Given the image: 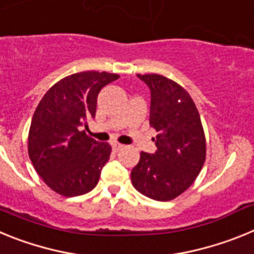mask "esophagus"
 Returning <instances> with one entry per match:
<instances>
[{
  "mask_svg": "<svg viewBox=\"0 0 254 254\" xmlns=\"http://www.w3.org/2000/svg\"><path fill=\"white\" fill-rule=\"evenodd\" d=\"M112 147H113L114 151H120V150H122L125 146H123V145H121V143H118V142H113V143H112Z\"/></svg>",
  "mask_w": 254,
  "mask_h": 254,
  "instance_id": "obj_1",
  "label": "esophagus"
}]
</instances>
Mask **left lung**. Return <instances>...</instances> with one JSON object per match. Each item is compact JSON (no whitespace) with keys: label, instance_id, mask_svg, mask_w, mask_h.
I'll return each instance as SVG.
<instances>
[{"label":"left lung","instance_id":"8db88e82","mask_svg":"<svg viewBox=\"0 0 254 254\" xmlns=\"http://www.w3.org/2000/svg\"><path fill=\"white\" fill-rule=\"evenodd\" d=\"M151 93L150 126L158 132L154 154L141 152L132 185L149 198L170 201L197 178L206 159L201 117L190 94L161 75H137Z\"/></svg>","mask_w":254,"mask_h":254}]
</instances>
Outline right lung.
<instances>
[{
	"label": "right lung",
	"mask_w": 254,
	"mask_h": 254,
	"mask_svg": "<svg viewBox=\"0 0 254 254\" xmlns=\"http://www.w3.org/2000/svg\"><path fill=\"white\" fill-rule=\"evenodd\" d=\"M118 77L98 71L69 75L53 85L35 109L29 158L44 183L62 196H81L99 182L112 147L86 136L80 127L95 117L100 90Z\"/></svg>",
	"instance_id": "obj_1"
}]
</instances>
